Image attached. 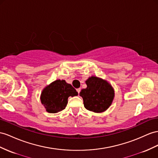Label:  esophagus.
<instances>
[{
    "instance_id": "34e87169",
    "label": "esophagus",
    "mask_w": 158,
    "mask_h": 158,
    "mask_svg": "<svg viewBox=\"0 0 158 158\" xmlns=\"http://www.w3.org/2000/svg\"><path fill=\"white\" fill-rule=\"evenodd\" d=\"M77 91L78 92V94H79V93H80V91H81V89H80V88L77 89Z\"/></svg>"
}]
</instances>
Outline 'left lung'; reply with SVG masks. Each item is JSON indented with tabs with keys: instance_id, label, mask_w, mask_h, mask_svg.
Wrapping results in <instances>:
<instances>
[{
	"instance_id": "left-lung-1",
	"label": "left lung",
	"mask_w": 158,
	"mask_h": 158,
	"mask_svg": "<svg viewBox=\"0 0 158 158\" xmlns=\"http://www.w3.org/2000/svg\"><path fill=\"white\" fill-rule=\"evenodd\" d=\"M87 88L81 91L79 95L83 99L84 107L95 113L106 111L111 105L115 92L107 81L91 76L86 81Z\"/></svg>"
}]
</instances>
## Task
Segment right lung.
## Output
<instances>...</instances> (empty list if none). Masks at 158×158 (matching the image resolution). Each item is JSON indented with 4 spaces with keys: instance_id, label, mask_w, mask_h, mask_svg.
I'll return each mask as SVG.
<instances>
[{
    "instance_id": "obj_1",
    "label": "right lung",
    "mask_w": 158,
    "mask_h": 158,
    "mask_svg": "<svg viewBox=\"0 0 158 158\" xmlns=\"http://www.w3.org/2000/svg\"><path fill=\"white\" fill-rule=\"evenodd\" d=\"M78 95L75 88L64 80L57 79L44 88L40 95V102L46 111L55 114L65 109L69 97Z\"/></svg>"
}]
</instances>
